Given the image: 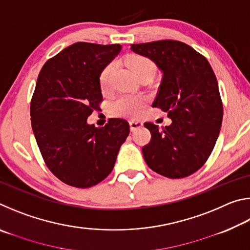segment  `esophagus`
Here are the masks:
<instances>
[{
	"label": "esophagus",
	"mask_w": 250,
	"mask_h": 250,
	"mask_svg": "<svg viewBox=\"0 0 250 250\" xmlns=\"http://www.w3.org/2000/svg\"><path fill=\"white\" fill-rule=\"evenodd\" d=\"M129 125H130L131 131H135L137 129H140L143 126V124L141 121H135V120H131L129 122Z\"/></svg>",
	"instance_id": "34e87169"
}]
</instances>
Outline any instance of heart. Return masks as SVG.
<instances>
[{"label": "heart", "instance_id": "heart-1", "mask_svg": "<svg viewBox=\"0 0 250 250\" xmlns=\"http://www.w3.org/2000/svg\"><path fill=\"white\" fill-rule=\"evenodd\" d=\"M131 70L133 71L135 77L145 74V73H153V65L149 59L138 55H133L126 58ZM116 65L111 62L108 66L104 67L103 73L100 75V87L104 91L108 90L111 84L112 75L115 73ZM146 100L142 97H135L130 95H122L111 104V109L116 115L119 116H130L135 117L141 112V110L145 105Z\"/></svg>", "mask_w": 250, "mask_h": 250}]
</instances>
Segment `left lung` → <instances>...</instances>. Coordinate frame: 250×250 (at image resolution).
I'll return each instance as SVG.
<instances>
[{
	"label": "left lung",
	"instance_id": "left-lung-1",
	"mask_svg": "<svg viewBox=\"0 0 250 250\" xmlns=\"http://www.w3.org/2000/svg\"><path fill=\"white\" fill-rule=\"evenodd\" d=\"M162 73L152 107L167 112L172 124L160 129L151 122V141L142 153L151 170L170 179H182L201 168L217 141L223 104L216 76L207 59L177 41L131 45Z\"/></svg>",
	"mask_w": 250,
	"mask_h": 250
}]
</instances>
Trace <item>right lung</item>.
Returning <instances> with one entry per match:
<instances>
[{
  "label": "right lung",
  "instance_id": "right-lung-1",
  "mask_svg": "<svg viewBox=\"0 0 250 250\" xmlns=\"http://www.w3.org/2000/svg\"><path fill=\"white\" fill-rule=\"evenodd\" d=\"M122 46L75 43L48 59L31 103L32 128L46 166L64 183L90 188L115 167L130 132L128 121L87 122L103 100L100 75Z\"/></svg>",
  "mask_w": 250,
  "mask_h": 250
}]
</instances>
